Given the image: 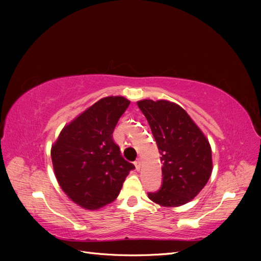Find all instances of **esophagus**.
<instances>
[{
	"label": "esophagus",
	"mask_w": 261,
	"mask_h": 261,
	"mask_svg": "<svg viewBox=\"0 0 261 261\" xmlns=\"http://www.w3.org/2000/svg\"><path fill=\"white\" fill-rule=\"evenodd\" d=\"M135 166H136V169L139 171L140 170V168H141V159L140 158H138L136 162H135Z\"/></svg>",
	"instance_id": "34e87169"
}]
</instances>
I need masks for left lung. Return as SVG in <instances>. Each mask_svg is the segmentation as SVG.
Masks as SVG:
<instances>
[{
    "instance_id": "obj_1",
    "label": "left lung",
    "mask_w": 261,
    "mask_h": 261,
    "mask_svg": "<svg viewBox=\"0 0 261 261\" xmlns=\"http://www.w3.org/2000/svg\"><path fill=\"white\" fill-rule=\"evenodd\" d=\"M138 107L146 116L163 163V181L148 197L163 206H180L195 197L212 173L208 140L184 109L168 101L143 99Z\"/></svg>"
}]
</instances>
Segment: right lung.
Wrapping results in <instances>:
<instances>
[{"label": "right lung", "mask_w": 261, "mask_h": 261, "mask_svg": "<svg viewBox=\"0 0 261 261\" xmlns=\"http://www.w3.org/2000/svg\"><path fill=\"white\" fill-rule=\"evenodd\" d=\"M130 101L109 96L65 126L51 148L56 178L71 201L97 210L118 197L134 164L122 157L112 134Z\"/></svg>", "instance_id": "right-lung-1"}]
</instances>
